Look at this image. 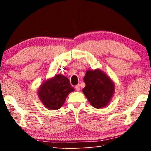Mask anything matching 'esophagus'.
<instances>
[{"label":"esophagus","instance_id":"1","mask_svg":"<svg viewBox=\"0 0 151 151\" xmlns=\"http://www.w3.org/2000/svg\"><path fill=\"white\" fill-rule=\"evenodd\" d=\"M75 89H76V91H80V85H76V86H75Z\"/></svg>","mask_w":151,"mask_h":151}]
</instances>
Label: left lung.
Listing matches in <instances>:
<instances>
[{
    "instance_id": "obj_1",
    "label": "left lung",
    "mask_w": 151,
    "mask_h": 151,
    "mask_svg": "<svg viewBox=\"0 0 151 151\" xmlns=\"http://www.w3.org/2000/svg\"><path fill=\"white\" fill-rule=\"evenodd\" d=\"M83 79L86 86L83 92L91 105L96 109L108 105L115 91L112 79L99 68L86 70Z\"/></svg>"
}]
</instances>
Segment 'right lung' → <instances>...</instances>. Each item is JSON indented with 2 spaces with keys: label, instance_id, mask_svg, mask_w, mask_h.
Returning a JSON list of instances; mask_svg holds the SVG:
<instances>
[{
  "label": "right lung",
  "instance_id": "obj_1",
  "mask_svg": "<svg viewBox=\"0 0 151 151\" xmlns=\"http://www.w3.org/2000/svg\"><path fill=\"white\" fill-rule=\"evenodd\" d=\"M75 91L67 77L56 75L42 82L37 94L43 105L48 110H57L62 106L68 94Z\"/></svg>",
  "mask_w": 151,
  "mask_h": 151
}]
</instances>
